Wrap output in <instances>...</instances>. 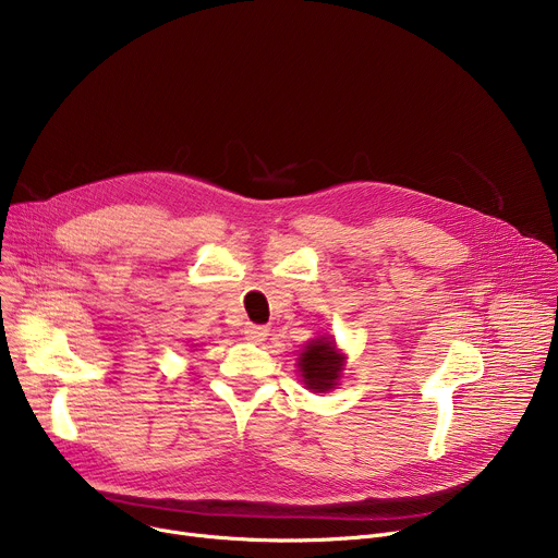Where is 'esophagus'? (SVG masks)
I'll use <instances>...</instances> for the list:
<instances>
[{
	"label": "esophagus",
	"instance_id": "1",
	"mask_svg": "<svg viewBox=\"0 0 558 558\" xmlns=\"http://www.w3.org/2000/svg\"><path fill=\"white\" fill-rule=\"evenodd\" d=\"M267 335H269V330L264 328V326H253V324H248V326L244 328V337H246L248 341H255V343L267 339Z\"/></svg>",
	"mask_w": 558,
	"mask_h": 558
}]
</instances>
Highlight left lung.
I'll return each mask as SVG.
<instances>
[{
    "label": "left lung",
    "mask_w": 558,
    "mask_h": 558,
    "mask_svg": "<svg viewBox=\"0 0 558 558\" xmlns=\"http://www.w3.org/2000/svg\"><path fill=\"white\" fill-rule=\"evenodd\" d=\"M345 357L339 353L330 337L312 339L299 357V371L307 389L326 393L337 387Z\"/></svg>",
    "instance_id": "obj_1"
}]
</instances>
